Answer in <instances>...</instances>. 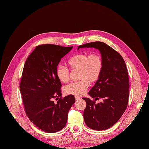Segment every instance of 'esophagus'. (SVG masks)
I'll use <instances>...</instances> for the list:
<instances>
[{
    "mask_svg": "<svg viewBox=\"0 0 149 149\" xmlns=\"http://www.w3.org/2000/svg\"><path fill=\"white\" fill-rule=\"evenodd\" d=\"M74 98H75L76 100H79L81 99V98L80 97H79V96H75Z\"/></svg>",
    "mask_w": 149,
    "mask_h": 149,
    "instance_id": "1",
    "label": "esophagus"
}]
</instances>
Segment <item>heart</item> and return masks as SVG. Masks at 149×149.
Listing matches in <instances>:
<instances>
[{"mask_svg": "<svg viewBox=\"0 0 149 149\" xmlns=\"http://www.w3.org/2000/svg\"><path fill=\"white\" fill-rule=\"evenodd\" d=\"M70 68L73 70H79V81L73 82L64 88L65 94L69 95H82L89 86V82L94 83L100 78L103 68V62L101 55L97 52L90 54L82 52L76 54L68 61ZM58 79L62 83H67L69 80V69L62 65H59L56 70Z\"/></svg>", "mask_w": 149, "mask_h": 149, "instance_id": "b5f03b06", "label": "heart"}]
</instances>
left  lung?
<instances>
[{
    "instance_id": "left-lung-1",
    "label": "left lung",
    "mask_w": 149,
    "mask_h": 149,
    "mask_svg": "<svg viewBox=\"0 0 149 149\" xmlns=\"http://www.w3.org/2000/svg\"><path fill=\"white\" fill-rule=\"evenodd\" d=\"M81 48L98 49L103 62L101 76L88 92L95 100L83 98L86 102L84 120L90 129L105 130L118 121L127 108L129 93L127 69L122 56L102 42L79 45L78 49ZM100 98L103 101L96 104L95 101Z\"/></svg>"
}]
</instances>
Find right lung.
Listing matches in <instances>:
<instances>
[{"label":"right lung","mask_w":149,"mask_h":149,"mask_svg":"<svg viewBox=\"0 0 149 149\" xmlns=\"http://www.w3.org/2000/svg\"><path fill=\"white\" fill-rule=\"evenodd\" d=\"M72 48L38 45L24 66L20 90L26 113L35 125L48 133L57 132L65 126L69 111L75 102L73 95L62 97V84L56 74L61 59Z\"/></svg>","instance_id":"add662e5"}]
</instances>
